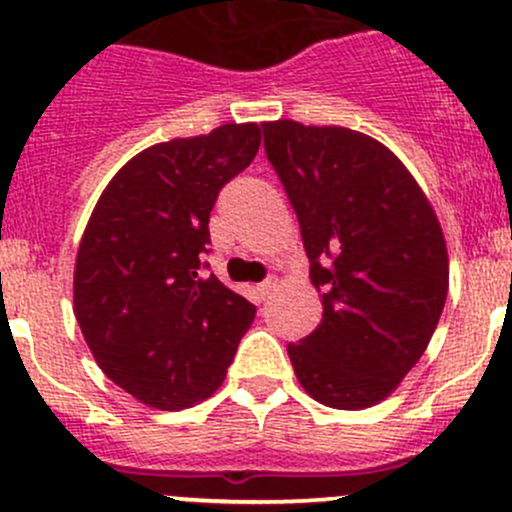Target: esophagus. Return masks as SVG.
<instances>
[{"label": "esophagus", "instance_id": "esophagus-1", "mask_svg": "<svg viewBox=\"0 0 512 512\" xmlns=\"http://www.w3.org/2000/svg\"><path fill=\"white\" fill-rule=\"evenodd\" d=\"M274 287H277V277L274 274H270V277L265 279L262 284H257V294H260V301H265L270 294L274 292Z\"/></svg>", "mask_w": 512, "mask_h": 512}]
</instances>
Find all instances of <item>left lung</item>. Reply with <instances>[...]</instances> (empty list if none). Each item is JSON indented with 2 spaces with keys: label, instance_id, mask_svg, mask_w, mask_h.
I'll return each instance as SVG.
<instances>
[{
  "label": "left lung",
  "instance_id": "8db88e82",
  "mask_svg": "<svg viewBox=\"0 0 512 512\" xmlns=\"http://www.w3.org/2000/svg\"><path fill=\"white\" fill-rule=\"evenodd\" d=\"M262 132L324 304L316 331L287 346L294 373L326 407L378 405L427 351L444 309L449 255L437 213L368 134L294 120Z\"/></svg>",
  "mask_w": 512,
  "mask_h": 512
}]
</instances>
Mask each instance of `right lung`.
Masks as SVG:
<instances>
[{
  "instance_id": "right-lung-1",
  "label": "right lung",
  "mask_w": 512,
  "mask_h": 512,
  "mask_svg": "<svg viewBox=\"0 0 512 512\" xmlns=\"http://www.w3.org/2000/svg\"><path fill=\"white\" fill-rule=\"evenodd\" d=\"M255 122L154 144L112 176L75 257L73 309L102 373L157 410L225 380L255 306L206 272L220 188L250 166Z\"/></svg>"
}]
</instances>
